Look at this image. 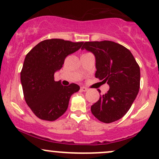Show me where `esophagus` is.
Returning a JSON list of instances; mask_svg holds the SVG:
<instances>
[{
  "label": "esophagus",
  "instance_id": "34e87169",
  "mask_svg": "<svg viewBox=\"0 0 159 159\" xmlns=\"http://www.w3.org/2000/svg\"><path fill=\"white\" fill-rule=\"evenodd\" d=\"M80 90H81V91H84V92H85V91H88V89L87 88H85V87H81Z\"/></svg>",
  "mask_w": 159,
  "mask_h": 159
}]
</instances>
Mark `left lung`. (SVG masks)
Returning a JSON list of instances; mask_svg holds the SVG:
<instances>
[{
	"label": "left lung",
	"instance_id": "obj_1",
	"mask_svg": "<svg viewBox=\"0 0 159 159\" xmlns=\"http://www.w3.org/2000/svg\"><path fill=\"white\" fill-rule=\"evenodd\" d=\"M83 43L81 49L91 52L96 58L95 77L110 86L91 106V113L103 123H113L127 113L136 99L140 87L139 66L131 52L119 43L108 40Z\"/></svg>",
	"mask_w": 159,
	"mask_h": 159
}]
</instances>
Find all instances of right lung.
<instances>
[{"mask_svg":"<svg viewBox=\"0 0 159 159\" xmlns=\"http://www.w3.org/2000/svg\"><path fill=\"white\" fill-rule=\"evenodd\" d=\"M83 42L73 43L61 39H46L32 49L24 59L20 72L24 99L39 119L54 121L68 109L78 84L63 86L54 80V74L61 68L65 59L81 47Z\"/></svg>","mask_w":159,"mask_h":159,"instance_id":"obj_1","label":"right lung"}]
</instances>
